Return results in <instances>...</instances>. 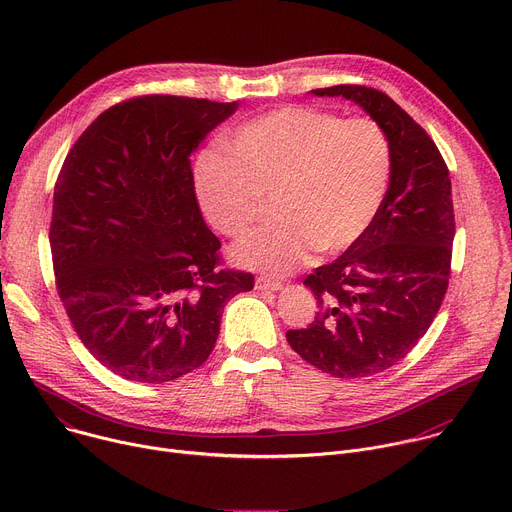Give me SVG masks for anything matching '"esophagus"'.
Returning a JSON list of instances; mask_svg holds the SVG:
<instances>
[{
    "label": "esophagus",
    "mask_w": 512,
    "mask_h": 512,
    "mask_svg": "<svg viewBox=\"0 0 512 512\" xmlns=\"http://www.w3.org/2000/svg\"><path fill=\"white\" fill-rule=\"evenodd\" d=\"M255 289H271V291H277V289H281V281H277V279H271V277H267V275H259L257 279H255Z\"/></svg>",
    "instance_id": "34e87169"
}]
</instances>
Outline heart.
<instances>
[{
  "label": "heart",
  "mask_w": 512,
  "mask_h": 512,
  "mask_svg": "<svg viewBox=\"0 0 512 512\" xmlns=\"http://www.w3.org/2000/svg\"><path fill=\"white\" fill-rule=\"evenodd\" d=\"M389 176L391 143L377 121L291 105L243 125L231 154H202L194 190L208 223L227 237H241L273 194L277 218L239 241L233 257L285 275L314 247L336 253L367 231Z\"/></svg>",
  "instance_id": "b5f03b06"
}]
</instances>
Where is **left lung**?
<instances>
[{"instance_id":"8db88e82","label":"left lung","mask_w":512,"mask_h":512,"mask_svg":"<svg viewBox=\"0 0 512 512\" xmlns=\"http://www.w3.org/2000/svg\"><path fill=\"white\" fill-rule=\"evenodd\" d=\"M312 95L356 103L391 143L377 216L338 259L304 279L318 300L316 318L285 334L316 369L362 379L405 358L444 302L456 235L452 182L433 139L385 93L338 85Z\"/></svg>"}]
</instances>
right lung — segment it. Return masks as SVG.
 <instances>
[{
    "label": "right lung",
    "instance_id": "1",
    "mask_svg": "<svg viewBox=\"0 0 512 512\" xmlns=\"http://www.w3.org/2000/svg\"><path fill=\"white\" fill-rule=\"evenodd\" d=\"M239 109L145 95L101 113L54 186L50 251L64 310L89 352L135 383H168L210 356L251 273L221 269L190 156Z\"/></svg>",
    "mask_w": 512,
    "mask_h": 512
}]
</instances>
